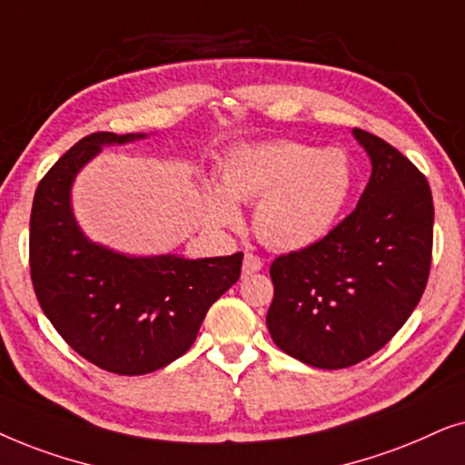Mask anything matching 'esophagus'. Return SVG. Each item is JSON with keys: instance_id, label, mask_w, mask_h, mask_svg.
<instances>
[{"instance_id": "esophagus-1", "label": "esophagus", "mask_w": 465, "mask_h": 465, "mask_svg": "<svg viewBox=\"0 0 465 465\" xmlns=\"http://www.w3.org/2000/svg\"><path fill=\"white\" fill-rule=\"evenodd\" d=\"M262 268H263L262 257L252 255V252H246V255H244V262H242V276H251V274H255V272H259Z\"/></svg>"}]
</instances>
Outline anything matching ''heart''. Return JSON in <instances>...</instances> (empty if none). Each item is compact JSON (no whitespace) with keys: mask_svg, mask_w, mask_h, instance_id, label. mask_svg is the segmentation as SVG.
Segmentation results:
<instances>
[{"mask_svg":"<svg viewBox=\"0 0 465 465\" xmlns=\"http://www.w3.org/2000/svg\"><path fill=\"white\" fill-rule=\"evenodd\" d=\"M342 148L274 140L233 148L223 161V187H206L203 208L216 225L240 223L233 200L256 202L255 232L270 249L302 251L336 227L352 191Z\"/></svg>","mask_w":465,"mask_h":465,"instance_id":"heart-1","label":"heart"}]
</instances>
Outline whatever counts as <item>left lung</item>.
<instances>
[{
    "label": "left lung",
    "mask_w": 465,
    "mask_h": 465,
    "mask_svg": "<svg viewBox=\"0 0 465 465\" xmlns=\"http://www.w3.org/2000/svg\"><path fill=\"white\" fill-rule=\"evenodd\" d=\"M352 135L372 163L357 208L321 242L281 255L270 268L272 340L323 370L355 366L400 331L425 291L434 242L425 176L374 134Z\"/></svg>",
    "instance_id": "left-lung-1"
}]
</instances>
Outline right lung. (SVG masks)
<instances>
[{
  "mask_svg": "<svg viewBox=\"0 0 465 465\" xmlns=\"http://www.w3.org/2000/svg\"><path fill=\"white\" fill-rule=\"evenodd\" d=\"M142 138L97 132L76 142L40 181L29 223L31 281L46 319L86 361L123 376L184 355L208 308L242 270V252L135 257L84 236L72 210L78 172L104 146Z\"/></svg>",
  "mask_w": 465,
  "mask_h": 465,
  "instance_id": "obj_1",
  "label": "right lung"
}]
</instances>
